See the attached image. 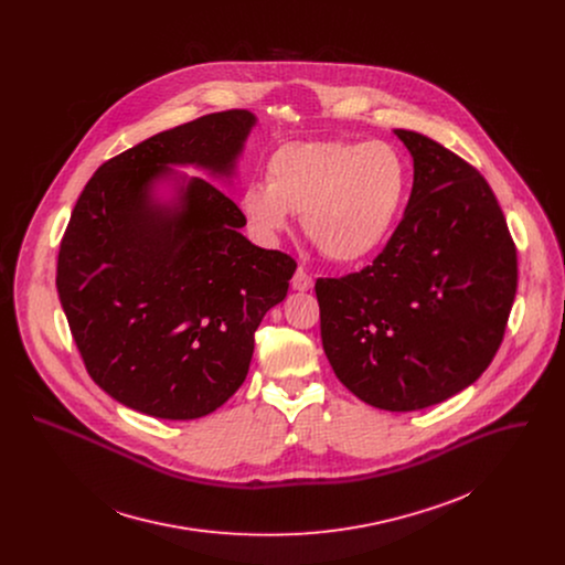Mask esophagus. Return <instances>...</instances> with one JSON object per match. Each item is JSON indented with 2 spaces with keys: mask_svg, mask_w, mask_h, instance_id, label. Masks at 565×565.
<instances>
[{
  "mask_svg": "<svg viewBox=\"0 0 565 565\" xmlns=\"http://www.w3.org/2000/svg\"><path fill=\"white\" fill-rule=\"evenodd\" d=\"M291 287H294L296 291H309V289L313 287V276H311L305 267H298L296 274H294V278H291Z\"/></svg>",
  "mask_w": 565,
  "mask_h": 565,
  "instance_id": "esophagus-1",
  "label": "esophagus"
}]
</instances>
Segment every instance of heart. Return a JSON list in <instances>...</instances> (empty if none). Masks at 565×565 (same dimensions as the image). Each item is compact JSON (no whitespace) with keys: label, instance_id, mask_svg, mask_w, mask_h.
<instances>
[{"label":"heart","instance_id":"heart-1","mask_svg":"<svg viewBox=\"0 0 565 565\" xmlns=\"http://www.w3.org/2000/svg\"><path fill=\"white\" fill-rule=\"evenodd\" d=\"M265 184L243 191L242 209L263 237L287 228L289 213L339 263L372 254L392 231L406 191L401 152L385 141H296L278 148Z\"/></svg>","mask_w":565,"mask_h":565}]
</instances>
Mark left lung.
I'll list each match as a JSON object with an SVG mask.
<instances>
[{"mask_svg":"<svg viewBox=\"0 0 565 565\" xmlns=\"http://www.w3.org/2000/svg\"><path fill=\"white\" fill-rule=\"evenodd\" d=\"M413 157L403 220L372 265L318 278L323 352L363 403L417 411L472 385L495 356L518 289V256L477 167L394 130Z\"/></svg>","mask_w":565,"mask_h":565,"instance_id":"left-lung-1","label":"left lung"}]
</instances>
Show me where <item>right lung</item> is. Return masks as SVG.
Returning a JSON list of instances; mask_svg holds the SVG:
<instances>
[{"mask_svg":"<svg viewBox=\"0 0 565 565\" xmlns=\"http://www.w3.org/2000/svg\"><path fill=\"white\" fill-rule=\"evenodd\" d=\"M254 115L198 117L104 162L61 242L56 287L88 376L117 403L195 419L245 381L254 332L285 300L296 260L239 233V206L204 178L162 206L169 164L233 175Z\"/></svg>","mask_w":565,"mask_h":565,"instance_id":"1","label":"right lung"}]
</instances>
